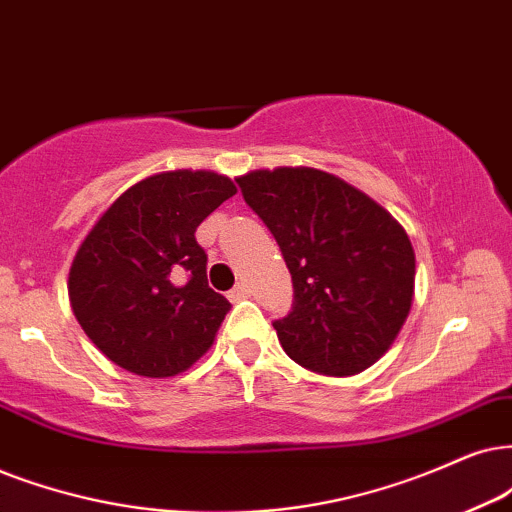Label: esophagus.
Wrapping results in <instances>:
<instances>
[{
  "mask_svg": "<svg viewBox=\"0 0 512 512\" xmlns=\"http://www.w3.org/2000/svg\"><path fill=\"white\" fill-rule=\"evenodd\" d=\"M245 297H250V286H248V283H238V286L229 293V300L231 302L245 300Z\"/></svg>",
  "mask_w": 512,
  "mask_h": 512,
  "instance_id": "1",
  "label": "esophagus"
}]
</instances>
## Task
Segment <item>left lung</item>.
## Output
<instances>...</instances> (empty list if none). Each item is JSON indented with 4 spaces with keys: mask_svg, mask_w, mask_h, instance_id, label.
Wrapping results in <instances>:
<instances>
[{
    "mask_svg": "<svg viewBox=\"0 0 512 512\" xmlns=\"http://www.w3.org/2000/svg\"><path fill=\"white\" fill-rule=\"evenodd\" d=\"M236 181L293 276V312L274 321L288 357L326 375L375 364L411 312L416 252L404 226L316 167L252 170Z\"/></svg>",
    "mask_w": 512,
    "mask_h": 512,
    "instance_id": "1",
    "label": "left lung"
}]
</instances>
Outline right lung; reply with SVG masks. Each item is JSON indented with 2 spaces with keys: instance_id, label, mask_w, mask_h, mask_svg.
<instances>
[{
  "instance_id": "obj_1",
  "label": "right lung",
  "mask_w": 512,
  "mask_h": 512,
  "mask_svg": "<svg viewBox=\"0 0 512 512\" xmlns=\"http://www.w3.org/2000/svg\"><path fill=\"white\" fill-rule=\"evenodd\" d=\"M231 196L224 174L160 172L129 186L92 226L70 264L68 297L115 366L170 378L212 347L231 304L208 286L196 229Z\"/></svg>"
}]
</instances>
